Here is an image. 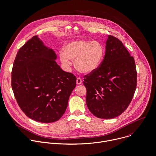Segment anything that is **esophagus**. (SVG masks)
<instances>
[{
  "label": "esophagus",
  "mask_w": 156,
  "mask_h": 156,
  "mask_svg": "<svg viewBox=\"0 0 156 156\" xmlns=\"http://www.w3.org/2000/svg\"><path fill=\"white\" fill-rule=\"evenodd\" d=\"M81 83H82V80L81 79V78L77 77V78H76V84H77L78 85H80V84H81Z\"/></svg>",
  "instance_id": "esophagus-1"
}]
</instances>
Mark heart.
Here are the masks:
<instances>
[{"instance_id": "obj_1", "label": "heart", "mask_w": 156, "mask_h": 156, "mask_svg": "<svg viewBox=\"0 0 156 156\" xmlns=\"http://www.w3.org/2000/svg\"><path fill=\"white\" fill-rule=\"evenodd\" d=\"M104 56V48L97 41L84 40L68 43L60 51L59 58L62 64L69 66L70 60L74 61L76 70L84 74L95 72L100 67Z\"/></svg>"}]
</instances>
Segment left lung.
Segmentation results:
<instances>
[{
  "label": "left lung",
  "instance_id": "left-lung-1",
  "mask_svg": "<svg viewBox=\"0 0 156 156\" xmlns=\"http://www.w3.org/2000/svg\"><path fill=\"white\" fill-rule=\"evenodd\" d=\"M83 77L90 112L100 119L115 118L128 108L136 89L134 58L121 41L109 35L100 67Z\"/></svg>",
  "mask_w": 156,
  "mask_h": 156
}]
</instances>
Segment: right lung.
I'll return each instance as SVG.
<instances>
[{
  "label": "right lung",
  "mask_w": 156,
  "mask_h": 156,
  "mask_svg": "<svg viewBox=\"0 0 156 156\" xmlns=\"http://www.w3.org/2000/svg\"><path fill=\"white\" fill-rule=\"evenodd\" d=\"M56 55L32 37L17 53L11 72L16 101L29 118L41 123L58 121L64 114L76 86V76L63 71Z\"/></svg>",
  "instance_id": "1"
}]
</instances>
